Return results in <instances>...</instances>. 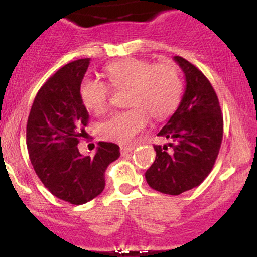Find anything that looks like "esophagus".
Instances as JSON below:
<instances>
[{"label":"esophagus","instance_id":"esophagus-1","mask_svg":"<svg viewBox=\"0 0 257 257\" xmlns=\"http://www.w3.org/2000/svg\"><path fill=\"white\" fill-rule=\"evenodd\" d=\"M134 147H120V154L121 157H125V155H128L129 153L133 152Z\"/></svg>","mask_w":257,"mask_h":257}]
</instances>
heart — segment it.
I'll use <instances>...</instances> for the list:
<instances>
[{
  "mask_svg": "<svg viewBox=\"0 0 257 257\" xmlns=\"http://www.w3.org/2000/svg\"><path fill=\"white\" fill-rule=\"evenodd\" d=\"M109 84L115 89H128L132 109L116 113L100 124L99 133L105 141L129 145L153 119L162 120L175 110L183 84L178 69L172 63H155L141 58H124L105 69ZM97 79H84L79 94L83 104L94 114L108 108L110 87Z\"/></svg>",
  "mask_w": 257,
  "mask_h": 257,
  "instance_id": "1",
  "label": "heart"
}]
</instances>
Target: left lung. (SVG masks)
I'll list each match as a JSON object with an SVG mask.
<instances>
[{
    "instance_id": "8db88e82",
    "label": "left lung",
    "mask_w": 257,
    "mask_h": 257,
    "mask_svg": "<svg viewBox=\"0 0 257 257\" xmlns=\"http://www.w3.org/2000/svg\"><path fill=\"white\" fill-rule=\"evenodd\" d=\"M185 76V92L178 109L158 136L169 143L154 145V163L145 179L154 190L179 195L199 186L215 164L222 141L224 119L210 82L194 64L175 56Z\"/></svg>"
}]
</instances>
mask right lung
Masks as SVG:
<instances>
[{
  "label": "right lung",
  "instance_id": "obj_1",
  "mask_svg": "<svg viewBox=\"0 0 257 257\" xmlns=\"http://www.w3.org/2000/svg\"><path fill=\"white\" fill-rule=\"evenodd\" d=\"M90 58L71 62L41 87L33 100L26 132L28 154L43 185L61 200L82 205L105 186L108 165L120 155L114 143L99 142L94 157L79 153L88 124L79 88Z\"/></svg>",
  "mask_w": 257,
  "mask_h": 257
}]
</instances>
